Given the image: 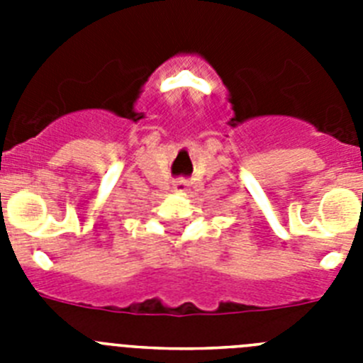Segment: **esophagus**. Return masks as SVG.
<instances>
[{
  "instance_id": "esophagus-1",
  "label": "esophagus",
  "mask_w": 363,
  "mask_h": 363,
  "mask_svg": "<svg viewBox=\"0 0 363 363\" xmlns=\"http://www.w3.org/2000/svg\"><path fill=\"white\" fill-rule=\"evenodd\" d=\"M176 189H178V191H185V184L184 182H176Z\"/></svg>"
}]
</instances>
